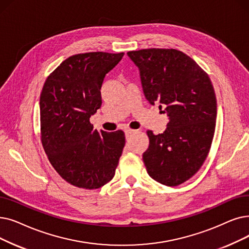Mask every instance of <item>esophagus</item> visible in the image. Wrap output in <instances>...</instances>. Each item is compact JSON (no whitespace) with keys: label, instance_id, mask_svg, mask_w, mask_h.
<instances>
[{"label":"esophagus","instance_id":"esophagus-1","mask_svg":"<svg viewBox=\"0 0 249 249\" xmlns=\"http://www.w3.org/2000/svg\"><path fill=\"white\" fill-rule=\"evenodd\" d=\"M124 132H125L126 138H129V136H130L132 133H134L135 130H133V129H125Z\"/></svg>","mask_w":249,"mask_h":249}]
</instances>
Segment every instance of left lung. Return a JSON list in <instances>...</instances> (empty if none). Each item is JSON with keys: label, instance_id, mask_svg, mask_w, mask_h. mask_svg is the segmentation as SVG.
<instances>
[{"label": "left lung", "instance_id": "left-lung-1", "mask_svg": "<svg viewBox=\"0 0 249 249\" xmlns=\"http://www.w3.org/2000/svg\"><path fill=\"white\" fill-rule=\"evenodd\" d=\"M139 70L145 99L165 106L166 130H147L142 155L148 175L166 186H178L200 169L213 138L217 100L212 81L196 62L174 49L127 53Z\"/></svg>", "mask_w": 249, "mask_h": 249}]
</instances>
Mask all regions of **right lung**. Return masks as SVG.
I'll return each mask as SVG.
<instances>
[{
  "instance_id": "1",
  "label": "right lung",
  "mask_w": 249,
  "mask_h": 249,
  "mask_svg": "<svg viewBox=\"0 0 249 249\" xmlns=\"http://www.w3.org/2000/svg\"><path fill=\"white\" fill-rule=\"evenodd\" d=\"M124 53H78L47 78L39 99L41 143L58 174L71 185L96 189L115 175L125 145L122 130L98 131L89 122L102 106L107 73Z\"/></svg>"
}]
</instances>
